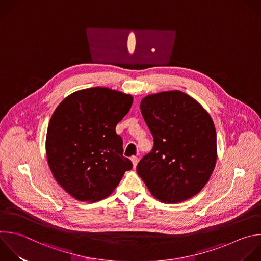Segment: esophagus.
I'll return each mask as SVG.
<instances>
[{"instance_id": "34e87169", "label": "esophagus", "mask_w": 261, "mask_h": 261, "mask_svg": "<svg viewBox=\"0 0 261 261\" xmlns=\"http://www.w3.org/2000/svg\"><path fill=\"white\" fill-rule=\"evenodd\" d=\"M131 161H132V164H133V167L135 168L137 166V163H138V158L135 156V155H132L131 156Z\"/></svg>"}]
</instances>
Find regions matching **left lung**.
Wrapping results in <instances>:
<instances>
[{
	"label": "left lung",
	"mask_w": 261,
	"mask_h": 261,
	"mask_svg": "<svg viewBox=\"0 0 261 261\" xmlns=\"http://www.w3.org/2000/svg\"><path fill=\"white\" fill-rule=\"evenodd\" d=\"M140 111L153 147L139 161L138 175L161 202L179 203L196 196L216 163V131L210 115L180 91L148 95Z\"/></svg>",
	"instance_id": "8db88e82"
}]
</instances>
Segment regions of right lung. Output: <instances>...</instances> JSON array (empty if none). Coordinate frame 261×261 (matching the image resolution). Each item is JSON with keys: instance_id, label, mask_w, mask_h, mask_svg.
<instances>
[{"instance_id": "add662e5", "label": "right lung", "mask_w": 261, "mask_h": 261, "mask_svg": "<svg viewBox=\"0 0 261 261\" xmlns=\"http://www.w3.org/2000/svg\"><path fill=\"white\" fill-rule=\"evenodd\" d=\"M132 102L129 94L94 87L70 94L53 113L46 137L48 164L56 181L74 199H105L132 169L116 133Z\"/></svg>"}]
</instances>
